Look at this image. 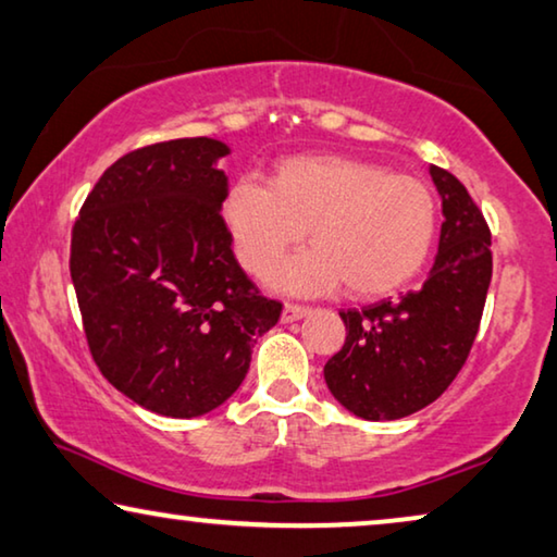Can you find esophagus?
Masks as SVG:
<instances>
[{
	"label": "esophagus",
	"mask_w": 557,
	"mask_h": 557,
	"mask_svg": "<svg viewBox=\"0 0 557 557\" xmlns=\"http://www.w3.org/2000/svg\"><path fill=\"white\" fill-rule=\"evenodd\" d=\"M307 312H310V307H307V305H300V302H285V307H282V322L302 320Z\"/></svg>",
	"instance_id": "34e87169"
}]
</instances>
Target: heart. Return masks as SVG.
<instances>
[{
    "label": "heart",
    "instance_id": "1",
    "mask_svg": "<svg viewBox=\"0 0 557 557\" xmlns=\"http://www.w3.org/2000/svg\"><path fill=\"white\" fill-rule=\"evenodd\" d=\"M222 212L247 272L268 275L310 227L314 247L287 262L275 285L314 295L345 282L347 295L362 300L408 285L425 268L440 225L425 182L345 154L289 157L270 185L239 180Z\"/></svg>",
    "mask_w": 557,
    "mask_h": 557
}]
</instances>
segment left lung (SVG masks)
Wrapping results in <instances>:
<instances>
[{
    "label": "left lung",
    "mask_w": 557,
    "mask_h": 557,
    "mask_svg": "<svg viewBox=\"0 0 557 557\" xmlns=\"http://www.w3.org/2000/svg\"><path fill=\"white\" fill-rule=\"evenodd\" d=\"M443 197V230L430 277L400 300L343 310L345 345L325 364L339 405L364 420L425 408L468 360L493 277L491 227L462 182L430 168Z\"/></svg>",
    "instance_id": "obj_1"
}]
</instances>
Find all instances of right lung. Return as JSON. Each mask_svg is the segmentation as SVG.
<instances>
[{"instance_id": "1", "label": "right lung", "mask_w": 557, "mask_h": 557, "mask_svg": "<svg viewBox=\"0 0 557 557\" xmlns=\"http://www.w3.org/2000/svg\"><path fill=\"white\" fill-rule=\"evenodd\" d=\"M227 152L210 137L127 152L72 227L70 272L92 360L129 400L168 418L225 403L282 314L232 252L218 168Z\"/></svg>"}]
</instances>
